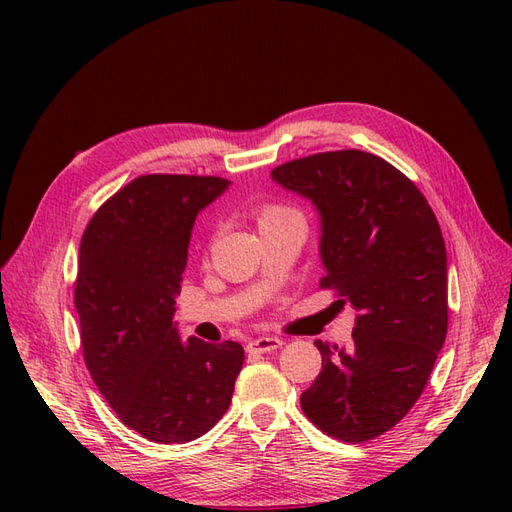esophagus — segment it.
Masks as SVG:
<instances>
[{
	"label": "esophagus",
	"instance_id": "34e87169",
	"mask_svg": "<svg viewBox=\"0 0 512 512\" xmlns=\"http://www.w3.org/2000/svg\"><path fill=\"white\" fill-rule=\"evenodd\" d=\"M282 339L277 337H258V339H252L250 344H247V352L250 354H265V352H273L277 348H282Z\"/></svg>",
	"mask_w": 512,
	"mask_h": 512
}]
</instances>
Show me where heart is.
<instances>
[{"label":"heart","mask_w":512,"mask_h":512,"mask_svg":"<svg viewBox=\"0 0 512 512\" xmlns=\"http://www.w3.org/2000/svg\"><path fill=\"white\" fill-rule=\"evenodd\" d=\"M290 215H294L290 209H284V207H265L260 211L258 215V224H269V222H277V220H284V218H290Z\"/></svg>","instance_id":"heart-1"}]
</instances>
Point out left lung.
Segmentation results:
<instances>
[{"label": "left lung", "mask_w": 512, "mask_h": 512, "mask_svg": "<svg viewBox=\"0 0 512 512\" xmlns=\"http://www.w3.org/2000/svg\"><path fill=\"white\" fill-rule=\"evenodd\" d=\"M320 220L322 288L356 309L350 350L316 339L322 371L301 395L318 429L374 440L421 397L446 339V247L425 196L365 151L316 153L271 170Z\"/></svg>", "instance_id": "1"}]
</instances>
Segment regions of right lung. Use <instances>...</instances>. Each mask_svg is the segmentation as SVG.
Instances as JSON below:
<instances>
[{"label": "right lung", "instance_id": "right-lung-1", "mask_svg": "<svg viewBox=\"0 0 512 512\" xmlns=\"http://www.w3.org/2000/svg\"><path fill=\"white\" fill-rule=\"evenodd\" d=\"M228 185L138 177L106 200L81 239L74 305L87 369L123 425L158 444L196 440L218 423L245 359L237 342H183L175 322L196 215Z\"/></svg>", "mask_w": 512, "mask_h": 512}]
</instances>
